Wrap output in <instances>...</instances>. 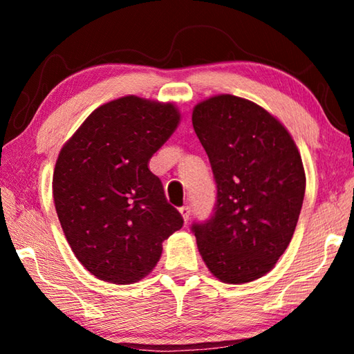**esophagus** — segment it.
<instances>
[{
	"instance_id": "1",
	"label": "esophagus",
	"mask_w": 354,
	"mask_h": 354,
	"mask_svg": "<svg viewBox=\"0 0 354 354\" xmlns=\"http://www.w3.org/2000/svg\"><path fill=\"white\" fill-rule=\"evenodd\" d=\"M179 213H181L185 223L189 222V219H190V207L189 205H183L181 208H179Z\"/></svg>"
}]
</instances>
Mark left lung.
<instances>
[{"instance_id":"8db88e82","label":"left lung","mask_w":354,"mask_h":354,"mask_svg":"<svg viewBox=\"0 0 354 354\" xmlns=\"http://www.w3.org/2000/svg\"><path fill=\"white\" fill-rule=\"evenodd\" d=\"M192 120L217 189L213 216L192 225L198 250L221 281H254L295 231L306 192L301 155L274 115L242 97H209Z\"/></svg>"}]
</instances>
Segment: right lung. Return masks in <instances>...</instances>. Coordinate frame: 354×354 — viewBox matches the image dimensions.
<instances>
[{
    "label": "right lung",
    "mask_w": 354,
    "mask_h": 354,
    "mask_svg": "<svg viewBox=\"0 0 354 354\" xmlns=\"http://www.w3.org/2000/svg\"><path fill=\"white\" fill-rule=\"evenodd\" d=\"M181 120L173 103L126 95L102 104L65 142L53 173V198L77 260L99 280L131 284L183 228L149 161Z\"/></svg>",
    "instance_id": "obj_1"
}]
</instances>
